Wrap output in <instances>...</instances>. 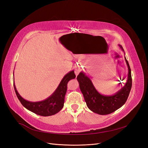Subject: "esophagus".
I'll list each match as a JSON object with an SVG mask.
<instances>
[{"instance_id":"esophagus-1","label":"esophagus","mask_w":148,"mask_h":148,"mask_svg":"<svg viewBox=\"0 0 148 148\" xmlns=\"http://www.w3.org/2000/svg\"><path fill=\"white\" fill-rule=\"evenodd\" d=\"M80 71H81V69H80V67H79V66L76 67L75 70V73L76 75L77 76L79 74V73L80 72Z\"/></svg>"}]
</instances>
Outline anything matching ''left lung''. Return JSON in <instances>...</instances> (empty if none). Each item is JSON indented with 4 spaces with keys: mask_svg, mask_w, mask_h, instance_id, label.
<instances>
[{
    "mask_svg": "<svg viewBox=\"0 0 148 148\" xmlns=\"http://www.w3.org/2000/svg\"><path fill=\"white\" fill-rule=\"evenodd\" d=\"M119 46L123 51L122 46ZM125 59L128 69L127 82L125 86L114 95H101L94 86L91 80L83 71L77 76V78L84 101L88 108L93 112L100 115L109 114L120 108L126 102L132 88V78L130 67L125 57Z\"/></svg>",
    "mask_w": 148,
    "mask_h": 148,
    "instance_id": "obj_1",
    "label": "left lung"
}]
</instances>
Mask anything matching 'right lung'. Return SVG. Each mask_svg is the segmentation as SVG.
Instances as JSON below:
<instances>
[{
    "label": "right lung",
    "instance_id": "1",
    "mask_svg": "<svg viewBox=\"0 0 148 148\" xmlns=\"http://www.w3.org/2000/svg\"><path fill=\"white\" fill-rule=\"evenodd\" d=\"M76 75L73 70L66 74L54 92L46 99L40 102H30L24 99L18 92L14 83L13 86L18 99L26 109L37 115L46 117L57 114L63 108L67 84L70 79H74Z\"/></svg>",
    "mask_w": 148,
    "mask_h": 148
}]
</instances>
